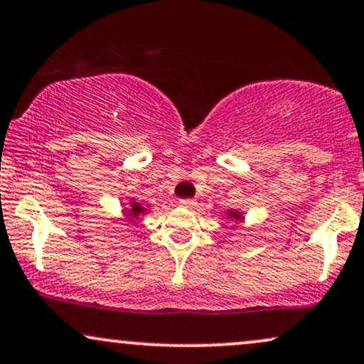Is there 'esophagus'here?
Instances as JSON below:
<instances>
[{"label": "esophagus", "instance_id": "obj_1", "mask_svg": "<svg viewBox=\"0 0 364 364\" xmlns=\"http://www.w3.org/2000/svg\"><path fill=\"white\" fill-rule=\"evenodd\" d=\"M179 205H181V207H185V208H193L196 205V201L190 200V198H183V200H179Z\"/></svg>", "mask_w": 364, "mask_h": 364}]
</instances>
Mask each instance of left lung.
I'll return each mask as SVG.
<instances>
[{
	"instance_id": "left-lung-1",
	"label": "left lung",
	"mask_w": 364,
	"mask_h": 364,
	"mask_svg": "<svg viewBox=\"0 0 364 364\" xmlns=\"http://www.w3.org/2000/svg\"><path fill=\"white\" fill-rule=\"evenodd\" d=\"M227 217L235 218V220H242V215H240L239 212H235V210H229V212H227Z\"/></svg>"
}]
</instances>
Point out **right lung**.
<instances>
[{"mask_svg":"<svg viewBox=\"0 0 364 364\" xmlns=\"http://www.w3.org/2000/svg\"><path fill=\"white\" fill-rule=\"evenodd\" d=\"M144 212H147L146 208L142 207V205L140 203H137V201H130V208L127 210V217H130V218H137L139 215H142Z\"/></svg>","mask_w":364,"mask_h":364,"instance_id":"obj_1","label":"right lung"}]
</instances>
